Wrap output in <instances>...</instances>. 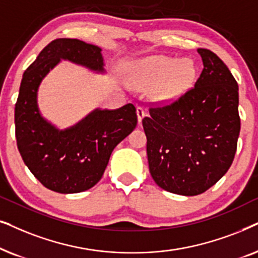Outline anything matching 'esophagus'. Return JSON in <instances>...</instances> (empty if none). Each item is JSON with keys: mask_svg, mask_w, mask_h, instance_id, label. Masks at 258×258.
Instances as JSON below:
<instances>
[{"mask_svg": "<svg viewBox=\"0 0 258 258\" xmlns=\"http://www.w3.org/2000/svg\"><path fill=\"white\" fill-rule=\"evenodd\" d=\"M137 115H138V122L142 123L144 116L146 115V113H145V111H144V108L140 107V106L137 107Z\"/></svg>", "mask_w": 258, "mask_h": 258, "instance_id": "34e87169", "label": "esophagus"}]
</instances>
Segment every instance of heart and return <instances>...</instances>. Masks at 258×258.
<instances>
[{"mask_svg": "<svg viewBox=\"0 0 258 258\" xmlns=\"http://www.w3.org/2000/svg\"><path fill=\"white\" fill-rule=\"evenodd\" d=\"M197 67L191 59L150 56L133 61L128 66V79L139 88L157 86L154 94L159 100H177L194 87Z\"/></svg>", "mask_w": 258, "mask_h": 258, "instance_id": "b5f03b06", "label": "heart"}]
</instances>
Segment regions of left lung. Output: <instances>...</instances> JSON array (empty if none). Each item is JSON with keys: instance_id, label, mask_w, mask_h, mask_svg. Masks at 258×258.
<instances>
[{"instance_id": "1", "label": "left lung", "mask_w": 258, "mask_h": 258, "mask_svg": "<svg viewBox=\"0 0 258 258\" xmlns=\"http://www.w3.org/2000/svg\"><path fill=\"white\" fill-rule=\"evenodd\" d=\"M203 71L195 87L143 119L150 173L172 194L197 196L226 173L241 130L238 85L226 64L199 48Z\"/></svg>"}]
</instances>
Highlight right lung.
Segmentation results:
<instances>
[{
    "label": "right lung",
    "instance_id": "right-lung-1",
    "mask_svg": "<svg viewBox=\"0 0 258 258\" xmlns=\"http://www.w3.org/2000/svg\"><path fill=\"white\" fill-rule=\"evenodd\" d=\"M61 60L105 73L101 48L78 39H56L43 48L23 73L15 105V136L23 161L43 186L59 194L93 187L112 151L136 128L132 104L118 109L97 108L74 126L59 130L41 115L37 91Z\"/></svg>",
    "mask_w": 258,
    "mask_h": 258
}]
</instances>
